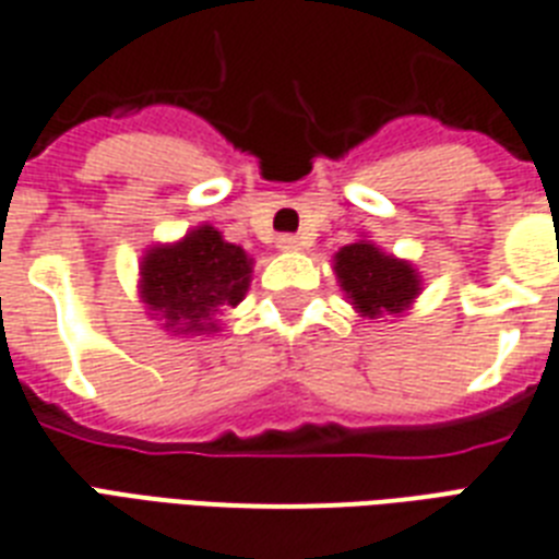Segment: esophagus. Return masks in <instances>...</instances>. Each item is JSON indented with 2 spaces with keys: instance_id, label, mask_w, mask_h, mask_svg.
Here are the masks:
<instances>
[{
  "instance_id": "34e87169",
  "label": "esophagus",
  "mask_w": 559,
  "mask_h": 559,
  "mask_svg": "<svg viewBox=\"0 0 559 559\" xmlns=\"http://www.w3.org/2000/svg\"><path fill=\"white\" fill-rule=\"evenodd\" d=\"M276 248H280V251L292 253V251H300L302 242L294 234H283V236H280V239H276Z\"/></svg>"
}]
</instances>
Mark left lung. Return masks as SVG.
Returning <instances> with one entry per match:
<instances>
[{
    "instance_id": "1",
    "label": "left lung",
    "mask_w": 559,
    "mask_h": 559,
    "mask_svg": "<svg viewBox=\"0 0 559 559\" xmlns=\"http://www.w3.org/2000/svg\"><path fill=\"white\" fill-rule=\"evenodd\" d=\"M334 271L352 306L366 317H381L383 311L399 314L418 294L413 265L386 257L369 242L346 245L334 257Z\"/></svg>"
}]
</instances>
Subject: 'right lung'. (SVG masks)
Segmentation results:
<instances>
[{
	"label": "right lung",
	"mask_w": 559,
	"mask_h": 559,
	"mask_svg": "<svg viewBox=\"0 0 559 559\" xmlns=\"http://www.w3.org/2000/svg\"><path fill=\"white\" fill-rule=\"evenodd\" d=\"M251 283V259L213 227H199L178 245L155 248L141 265L144 302L167 329L207 332L222 306H239Z\"/></svg>",
	"instance_id": "right-lung-1"
}]
</instances>
